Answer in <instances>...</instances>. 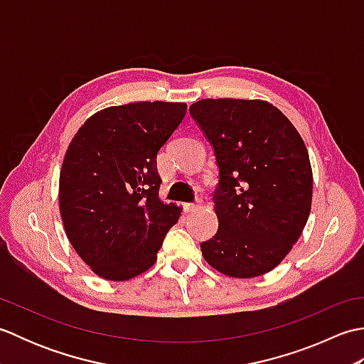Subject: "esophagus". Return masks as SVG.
I'll return each mask as SVG.
<instances>
[{
  "instance_id": "1",
  "label": "esophagus",
  "mask_w": 364,
  "mask_h": 364,
  "mask_svg": "<svg viewBox=\"0 0 364 364\" xmlns=\"http://www.w3.org/2000/svg\"><path fill=\"white\" fill-rule=\"evenodd\" d=\"M184 210H186L188 213H192L198 210V203H184Z\"/></svg>"
}]
</instances>
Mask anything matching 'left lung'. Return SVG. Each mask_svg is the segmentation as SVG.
Returning <instances> with one entry per match:
<instances>
[{
    "label": "left lung",
    "mask_w": 364,
    "mask_h": 364,
    "mask_svg": "<svg viewBox=\"0 0 364 364\" xmlns=\"http://www.w3.org/2000/svg\"><path fill=\"white\" fill-rule=\"evenodd\" d=\"M219 167V228L200 244L219 272L252 278L277 267L304 231L313 172L299 131L261 100L206 98L189 107Z\"/></svg>",
    "instance_id": "left-lung-1"
}]
</instances>
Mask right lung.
I'll return each mask as SVG.
<instances>
[{"label":"right lung","mask_w":364,"mask_h":364,"mask_svg":"<svg viewBox=\"0 0 364 364\" xmlns=\"http://www.w3.org/2000/svg\"><path fill=\"white\" fill-rule=\"evenodd\" d=\"M186 109L167 102L106 107L68 145L59 176L64 228L76 253L106 280L150 269L180 218L181 208L159 200L156 156Z\"/></svg>","instance_id":"right-lung-1"}]
</instances>
